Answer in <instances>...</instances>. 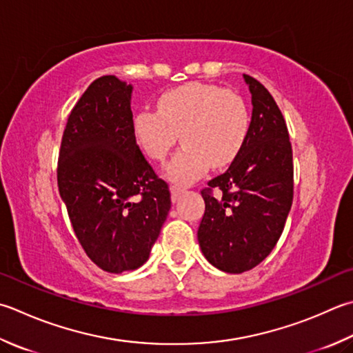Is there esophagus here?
<instances>
[{"mask_svg": "<svg viewBox=\"0 0 353 353\" xmlns=\"http://www.w3.org/2000/svg\"><path fill=\"white\" fill-rule=\"evenodd\" d=\"M170 190H171V200H172V202H176V200L181 197V194L183 192L181 186H177V185H171Z\"/></svg>", "mask_w": 353, "mask_h": 353, "instance_id": "esophagus-1", "label": "esophagus"}]
</instances>
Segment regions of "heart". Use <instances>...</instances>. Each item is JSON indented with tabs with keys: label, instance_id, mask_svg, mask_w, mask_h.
Listing matches in <instances>:
<instances>
[{
	"label": "heart",
	"instance_id": "1",
	"mask_svg": "<svg viewBox=\"0 0 353 353\" xmlns=\"http://www.w3.org/2000/svg\"><path fill=\"white\" fill-rule=\"evenodd\" d=\"M248 127L245 99L205 82L172 88L159 98L157 112L141 110L133 117L134 139L153 161H165L181 134L183 147L167 167V177L177 185L194 182L208 165L230 163L243 147Z\"/></svg>",
	"mask_w": 353,
	"mask_h": 353
}]
</instances>
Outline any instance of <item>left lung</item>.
Listing matches in <instances>:
<instances>
[{
	"label": "left lung",
	"instance_id": "1",
	"mask_svg": "<svg viewBox=\"0 0 353 353\" xmlns=\"http://www.w3.org/2000/svg\"><path fill=\"white\" fill-rule=\"evenodd\" d=\"M252 94L246 139L223 174L203 188L197 237L212 266L241 274L263 261L285 230L294 199V162L286 121L260 81L243 74ZM220 189L219 196L213 191Z\"/></svg>",
	"mask_w": 353,
	"mask_h": 353
}]
</instances>
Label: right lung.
<instances>
[{
  "label": "right lung",
  "mask_w": 353,
  "mask_h": 353,
  "mask_svg": "<svg viewBox=\"0 0 353 353\" xmlns=\"http://www.w3.org/2000/svg\"><path fill=\"white\" fill-rule=\"evenodd\" d=\"M130 101L116 76L94 79L67 117L57 168L76 239L112 274L147 261L171 208L168 183L134 139Z\"/></svg>",
  "instance_id": "right-lung-1"
}]
</instances>
